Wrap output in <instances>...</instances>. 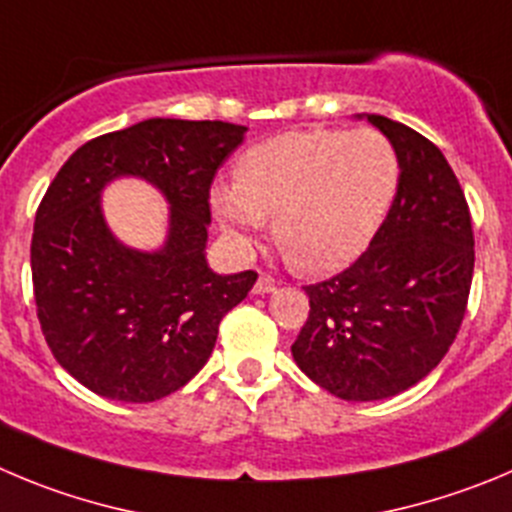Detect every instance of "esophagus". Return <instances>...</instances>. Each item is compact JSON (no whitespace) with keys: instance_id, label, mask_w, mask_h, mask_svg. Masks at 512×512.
<instances>
[{"instance_id":"esophagus-1","label":"esophagus","mask_w":512,"mask_h":512,"mask_svg":"<svg viewBox=\"0 0 512 512\" xmlns=\"http://www.w3.org/2000/svg\"><path fill=\"white\" fill-rule=\"evenodd\" d=\"M272 290H275V280H272L270 275H265V272H262L260 278H257L255 288H252V293H255V295H265V293H272Z\"/></svg>"}]
</instances>
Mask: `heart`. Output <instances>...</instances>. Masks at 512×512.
I'll return each instance as SVG.
<instances>
[{"instance_id": "b5f03b06", "label": "heart", "mask_w": 512, "mask_h": 512, "mask_svg": "<svg viewBox=\"0 0 512 512\" xmlns=\"http://www.w3.org/2000/svg\"><path fill=\"white\" fill-rule=\"evenodd\" d=\"M394 143L376 128L288 131L247 148L234 186L212 189V212L240 247L265 219L290 267L308 275L351 265L384 224L399 189Z\"/></svg>"}]
</instances>
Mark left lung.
Returning <instances> with one entry per match:
<instances>
[{"label":"left lung","mask_w":512,"mask_h":512,"mask_svg":"<svg viewBox=\"0 0 512 512\" xmlns=\"http://www.w3.org/2000/svg\"><path fill=\"white\" fill-rule=\"evenodd\" d=\"M366 121L394 143L399 189L369 250L305 285L310 313L290 348L308 379L346 401L389 399L442 361L475 270L470 207L442 151L404 123Z\"/></svg>","instance_id":"1"}]
</instances>
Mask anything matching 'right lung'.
Instances as JSON below:
<instances>
[{"mask_svg": "<svg viewBox=\"0 0 512 512\" xmlns=\"http://www.w3.org/2000/svg\"><path fill=\"white\" fill-rule=\"evenodd\" d=\"M245 131L148 118L83 143L47 186L30 247L37 318L57 364L85 389L146 404L212 356L219 323L257 280L255 270L217 275L204 255L209 189ZM121 175L146 178L170 202L161 251L126 248L104 224L99 194Z\"/></svg>", "mask_w": 512, "mask_h": 512, "instance_id": "obj_1", "label": "right lung"}]
</instances>
